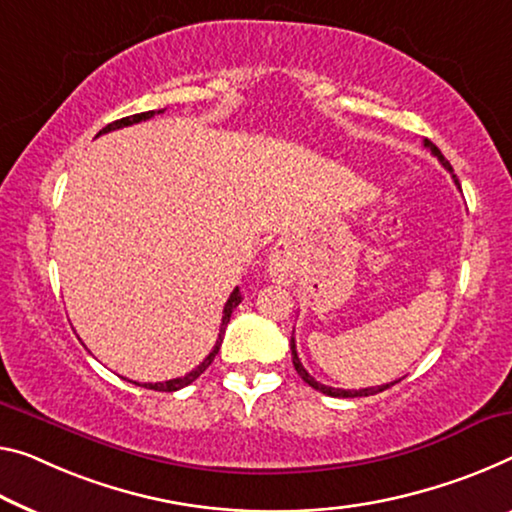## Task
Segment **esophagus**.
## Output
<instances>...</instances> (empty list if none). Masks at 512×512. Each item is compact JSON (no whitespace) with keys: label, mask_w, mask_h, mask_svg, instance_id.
Masks as SVG:
<instances>
[{"label":"esophagus","mask_w":512,"mask_h":512,"mask_svg":"<svg viewBox=\"0 0 512 512\" xmlns=\"http://www.w3.org/2000/svg\"><path fill=\"white\" fill-rule=\"evenodd\" d=\"M267 274L277 283H293L295 279V263L286 249L277 247L267 258Z\"/></svg>","instance_id":"esophagus-1"}]
</instances>
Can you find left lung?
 Here are the masks:
<instances>
[{"label": "left lung", "instance_id": "8db88e82", "mask_svg": "<svg viewBox=\"0 0 512 512\" xmlns=\"http://www.w3.org/2000/svg\"><path fill=\"white\" fill-rule=\"evenodd\" d=\"M423 146L426 148H430V153L437 157L439 162L444 164V169H448L453 174V167L451 164H448V160L446 157L442 155V151H439V148L432 144V141H423ZM453 180H455V185L460 187V183H458V176L453 174ZM290 352H293V366H295V371H297V375L302 377V380L309 384V387H313L316 391H320V393H325V396H332V398H364V396H375V393H380V391H384V389H389V387H393V384L396 382H400V380H396V382H389V384H380V387H366V389H334V387H327V384H320L318 380H313V377L309 375V371H306V368L302 366V361H300V357H297V348H295V338H290Z\"/></svg>", "mask_w": 512, "mask_h": 512}]
</instances>
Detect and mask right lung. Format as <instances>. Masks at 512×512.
Listing matches in <instances>:
<instances>
[{
	"instance_id": "obj_1",
	"label": "right lung",
	"mask_w": 512,
	"mask_h": 512,
	"mask_svg": "<svg viewBox=\"0 0 512 512\" xmlns=\"http://www.w3.org/2000/svg\"><path fill=\"white\" fill-rule=\"evenodd\" d=\"M162 112H164V109H157V112H155V109H151V112H141V114L125 116V119H119V121L105 125V128H102V130L98 132V135H105V132L125 128V125H135V123H141V121H148V119H153L155 114H162ZM240 302H242L240 288H235L229 300H226V304H224V316H222V325H219V336H217L215 348L210 350V355H208L206 359H203L201 364L194 368V371H190V373L183 375V377H174V380H167V382H144V384L135 382V384H139V387H146V389H153V391H178V389L187 387V384H192V382L196 380V377H199V375H201L203 371H206V368L212 364V359H215V355L219 352V345H222L224 329H226V325H229V320H231V313H233V309H235V306H238Z\"/></svg>"
}]
</instances>
